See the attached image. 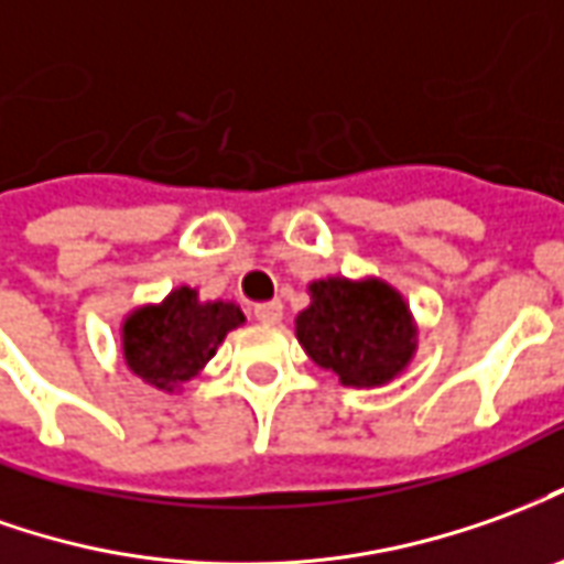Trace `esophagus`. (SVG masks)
<instances>
[{
	"label": "esophagus",
	"mask_w": 564,
	"mask_h": 564,
	"mask_svg": "<svg viewBox=\"0 0 564 564\" xmlns=\"http://www.w3.org/2000/svg\"><path fill=\"white\" fill-rule=\"evenodd\" d=\"M253 317L259 323H278L283 317V305H281V302H269V305H256Z\"/></svg>",
	"instance_id": "34e87169"
}]
</instances>
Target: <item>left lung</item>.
Masks as SVG:
<instances>
[{"instance_id": "left-lung-1", "label": "left lung", "mask_w": 564, "mask_h": 564, "mask_svg": "<svg viewBox=\"0 0 564 564\" xmlns=\"http://www.w3.org/2000/svg\"><path fill=\"white\" fill-rule=\"evenodd\" d=\"M295 336L314 364L357 388L391 381L415 348L405 302L381 281L311 283V305L295 317Z\"/></svg>"}]
</instances>
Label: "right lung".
Listing matches in <instances>:
<instances>
[{"instance_id": "obj_1", "label": "right lung", "mask_w": 564, "mask_h": 564, "mask_svg": "<svg viewBox=\"0 0 564 564\" xmlns=\"http://www.w3.org/2000/svg\"><path fill=\"white\" fill-rule=\"evenodd\" d=\"M243 314L231 302H198V293L180 286L159 308H140L124 323V360L149 384L171 391L198 372L216 354L228 329Z\"/></svg>"}]
</instances>
